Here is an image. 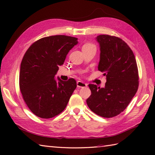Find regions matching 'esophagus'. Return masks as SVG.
Here are the masks:
<instances>
[{
	"label": "esophagus",
	"mask_w": 155,
	"mask_h": 155,
	"mask_svg": "<svg viewBox=\"0 0 155 155\" xmlns=\"http://www.w3.org/2000/svg\"><path fill=\"white\" fill-rule=\"evenodd\" d=\"M77 87H79V88H84V87H87V84L83 81H78L77 82Z\"/></svg>",
	"instance_id": "obj_1"
}]
</instances>
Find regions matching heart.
<instances>
[{"label":"heart","mask_w":155,"mask_h":155,"mask_svg":"<svg viewBox=\"0 0 155 155\" xmlns=\"http://www.w3.org/2000/svg\"><path fill=\"white\" fill-rule=\"evenodd\" d=\"M89 46H94L92 44H90V43H87L85 45H84L83 47H89Z\"/></svg>","instance_id":"1"}]
</instances>
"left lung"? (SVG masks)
<instances>
[{"instance_id":"1","label":"left lung","mask_w":155,"mask_h":155,"mask_svg":"<svg viewBox=\"0 0 155 155\" xmlns=\"http://www.w3.org/2000/svg\"><path fill=\"white\" fill-rule=\"evenodd\" d=\"M98 70L107 77L104 88L89 84L91 95L87 100L93 112L110 118L120 114L129 104L139 85L138 70L132 50L118 37L100 35Z\"/></svg>"}]
</instances>
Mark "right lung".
Here are the masks:
<instances>
[{"instance_id": "right-lung-1", "label": "right lung", "mask_w": 155, "mask_h": 155, "mask_svg": "<svg viewBox=\"0 0 155 155\" xmlns=\"http://www.w3.org/2000/svg\"><path fill=\"white\" fill-rule=\"evenodd\" d=\"M76 37L52 35L36 41L22 59L19 87L25 104L35 116L51 118L66 108L76 88L74 78L59 82L54 78L68 51L78 44Z\"/></svg>"}]
</instances>
